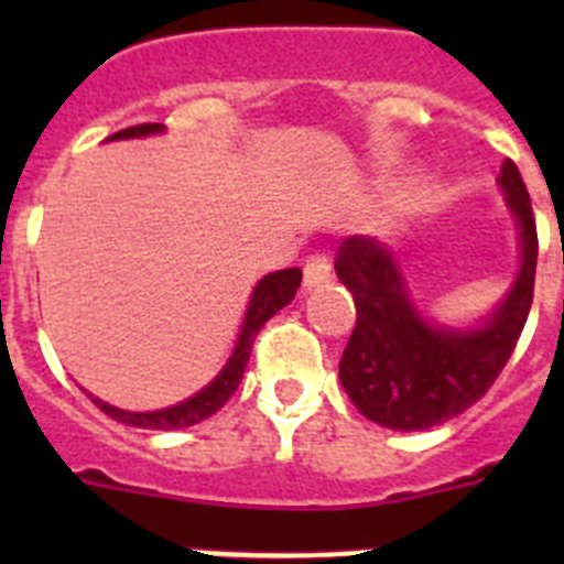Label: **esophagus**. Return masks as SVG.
<instances>
[{"label":"esophagus","mask_w":564,"mask_h":564,"mask_svg":"<svg viewBox=\"0 0 564 564\" xmlns=\"http://www.w3.org/2000/svg\"><path fill=\"white\" fill-rule=\"evenodd\" d=\"M333 276V265H330V257L325 251H316L305 259V285L307 288H316L322 282Z\"/></svg>","instance_id":"esophagus-1"}]
</instances>
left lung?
Listing matches in <instances>:
<instances>
[{
  "instance_id": "left-lung-1",
  "label": "left lung",
  "mask_w": 564,
  "mask_h": 564,
  "mask_svg": "<svg viewBox=\"0 0 564 564\" xmlns=\"http://www.w3.org/2000/svg\"><path fill=\"white\" fill-rule=\"evenodd\" d=\"M500 186L520 223L522 268L514 288L480 330L455 333L426 325L403 291L387 246L347 237L336 273L356 299V327L344 347L338 378L364 417L401 432L430 430L480 401L517 347L534 302L536 223L514 161L502 163Z\"/></svg>"
}]
</instances>
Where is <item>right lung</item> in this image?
<instances>
[{
  "mask_svg": "<svg viewBox=\"0 0 564 564\" xmlns=\"http://www.w3.org/2000/svg\"><path fill=\"white\" fill-rule=\"evenodd\" d=\"M161 123H138V127H127L121 129V132L109 134V141H115V138L152 134L161 132ZM299 285H302V271H299V268H285V271L268 273V276L259 282L257 291H253L251 296V305H248L246 325H242V333H239L237 350L228 358L226 370L214 378L206 390H200L194 398H188V401L177 403V406H169V410L161 412H127L118 410V406H109V403L98 401V398H93V403H96L104 415L112 417V421H121L127 423V426H141V430H186V426L206 421L214 412L223 410V403L237 392L239 381H242V372H246L248 358H251L253 338H257V333L262 330V325H265L268 318L276 316V313L296 296Z\"/></svg>",
  "mask_w": 564,
  "mask_h": 564,
  "instance_id": "right-lung-1",
  "label": "right lung"
}]
</instances>
